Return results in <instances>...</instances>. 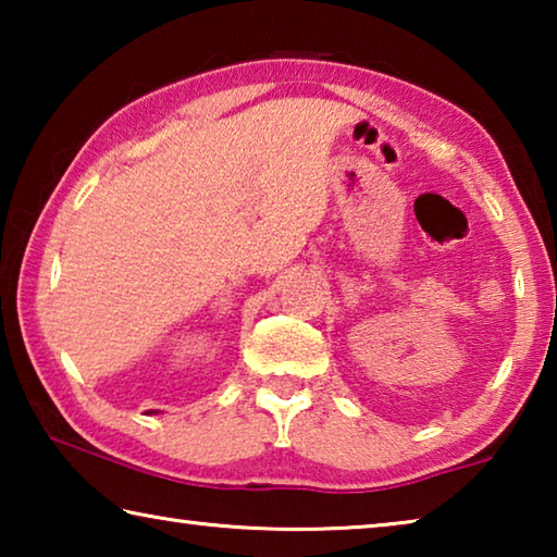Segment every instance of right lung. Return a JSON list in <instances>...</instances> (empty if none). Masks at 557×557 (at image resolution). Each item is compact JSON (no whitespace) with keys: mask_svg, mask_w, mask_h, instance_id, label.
<instances>
[{"mask_svg":"<svg viewBox=\"0 0 557 557\" xmlns=\"http://www.w3.org/2000/svg\"><path fill=\"white\" fill-rule=\"evenodd\" d=\"M152 412H157V410H149V414H152Z\"/></svg>","mask_w":557,"mask_h":557,"instance_id":"obj_1","label":"right lung"}]
</instances>
